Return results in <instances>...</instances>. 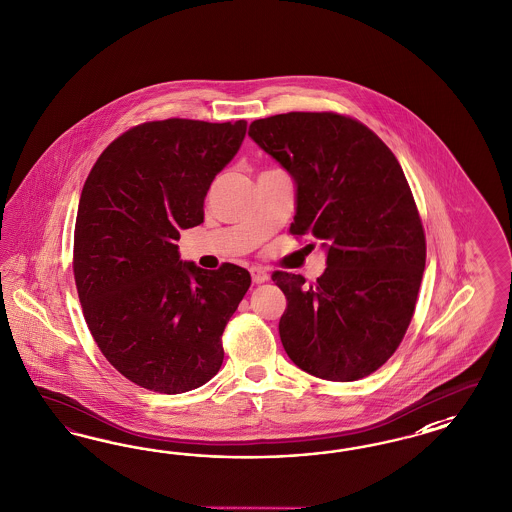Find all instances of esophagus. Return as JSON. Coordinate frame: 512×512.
Segmentation results:
<instances>
[{
  "instance_id": "34e87169",
  "label": "esophagus",
  "mask_w": 512,
  "mask_h": 512,
  "mask_svg": "<svg viewBox=\"0 0 512 512\" xmlns=\"http://www.w3.org/2000/svg\"><path fill=\"white\" fill-rule=\"evenodd\" d=\"M250 275H252V281L256 284H262V282L269 281V273L264 267H250Z\"/></svg>"
}]
</instances>
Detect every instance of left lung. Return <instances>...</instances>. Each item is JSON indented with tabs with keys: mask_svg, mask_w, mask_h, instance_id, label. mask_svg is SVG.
<instances>
[{
	"mask_svg": "<svg viewBox=\"0 0 512 512\" xmlns=\"http://www.w3.org/2000/svg\"><path fill=\"white\" fill-rule=\"evenodd\" d=\"M248 135L296 182L290 233H311L328 254L314 284L273 273L288 301L282 347L318 379H363L399 347L426 267L424 228L403 169L367 126L337 113L260 118Z\"/></svg>",
	"mask_w": 512,
	"mask_h": 512,
	"instance_id": "obj_1",
	"label": "left lung"
}]
</instances>
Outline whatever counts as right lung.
<instances>
[{"label": "right lung", "instance_id": "right-lung-1", "mask_svg": "<svg viewBox=\"0 0 512 512\" xmlns=\"http://www.w3.org/2000/svg\"><path fill=\"white\" fill-rule=\"evenodd\" d=\"M245 133V120L145 122L116 137L84 182L73 243L84 320L103 356L141 388L182 394L222 365V333L250 273L182 262L177 241L203 222L209 186Z\"/></svg>", "mask_w": 512, "mask_h": 512}]
</instances>
